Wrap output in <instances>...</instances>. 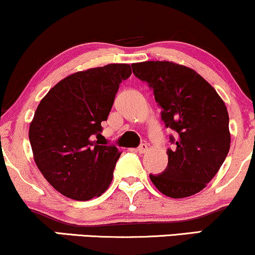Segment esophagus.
Segmentation results:
<instances>
[{"label": "esophagus", "mask_w": 255, "mask_h": 255, "mask_svg": "<svg viewBox=\"0 0 255 255\" xmlns=\"http://www.w3.org/2000/svg\"><path fill=\"white\" fill-rule=\"evenodd\" d=\"M147 147H148L147 144H141L139 146V147L136 148V151L139 152V153H145V152L147 151Z\"/></svg>", "instance_id": "esophagus-1"}]
</instances>
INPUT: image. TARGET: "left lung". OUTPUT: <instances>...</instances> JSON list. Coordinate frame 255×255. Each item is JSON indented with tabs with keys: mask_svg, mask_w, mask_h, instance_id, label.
Returning a JSON list of instances; mask_svg holds the SVG:
<instances>
[{
	"mask_svg": "<svg viewBox=\"0 0 255 255\" xmlns=\"http://www.w3.org/2000/svg\"><path fill=\"white\" fill-rule=\"evenodd\" d=\"M133 73L153 91L162 120L176 135L168 166L150 175L166 197H191L206 187L230 148L229 115L223 99L194 69L169 61L133 63Z\"/></svg>",
	"mask_w": 255,
	"mask_h": 255,
	"instance_id": "left-lung-1",
	"label": "left lung"
}]
</instances>
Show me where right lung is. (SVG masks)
<instances>
[{
  "mask_svg": "<svg viewBox=\"0 0 255 255\" xmlns=\"http://www.w3.org/2000/svg\"><path fill=\"white\" fill-rule=\"evenodd\" d=\"M130 74L126 63L77 72L55 85L38 105L28 130L33 159L64 197L90 200L110 186L121 152L99 142L102 122L120 84Z\"/></svg>",
  "mask_w": 255,
  "mask_h": 255,
  "instance_id": "right-lung-1",
  "label": "right lung"
}]
</instances>
